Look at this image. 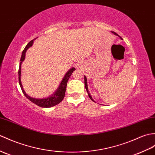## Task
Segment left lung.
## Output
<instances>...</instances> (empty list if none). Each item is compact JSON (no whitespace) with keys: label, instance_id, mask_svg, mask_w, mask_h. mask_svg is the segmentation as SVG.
I'll use <instances>...</instances> for the list:
<instances>
[{"label":"left lung","instance_id":"left-lung-1","mask_svg":"<svg viewBox=\"0 0 155 155\" xmlns=\"http://www.w3.org/2000/svg\"><path fill=\"white\" fill-rule=\"evenodd\" d=\"M112 33L113 34H114L115 35H118V34H117L116 32H114V31H112ZM120 38L121 39H122L121 37H120ZM84 85H85V88H86V91H87V92H88V96H89V98H91V100H92L93 102H94V100L92 99V96H91V94H90V92H89V91H88V85H87V79H86V77L84 76Z\"/></svg>","mask_w":155,"mask_h":155}]
</instances>
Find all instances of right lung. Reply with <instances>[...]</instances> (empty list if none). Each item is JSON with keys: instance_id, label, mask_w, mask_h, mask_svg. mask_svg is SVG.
<instances>
[{"instance_id": "1", "label": "right lung", "mask_w": 155, "mask_h": 155, "mask_svg": "<svg viewBox=\"0 0 155 155\" xmlns=\"http://www.w3.org/2000/svg\"><path fill=\"white\" fill-rule=\"evenodd\" d=\"M36 38H35V39ZM30 41L27 44L26 46V48H24L23 50L22 53H21V57L20 59V66H19V70H18V81H19V84L21 87V91H22V92L24 93V94L26 98L30 100L31 102H33L34 104H36L37 106L41 107H51L54 106H56L57 104H59L62 100H63L64 95H65V91H66V88H67V82L69 81V78L71 76L73 72L75 70V68L73 67L70 69L69 71H67V73L64 75V77H63L62 81L60 83V85L59 86V88L56 90V91L53 93V94L50 96L48 98H32V97H30V96H28L26 92L24 91V90L23 88L22 84H21V63L23 62L24 60L25 59V55H26V50L30 48V47L33 44L34 40Z\"/></svg>"}]
</instances>
